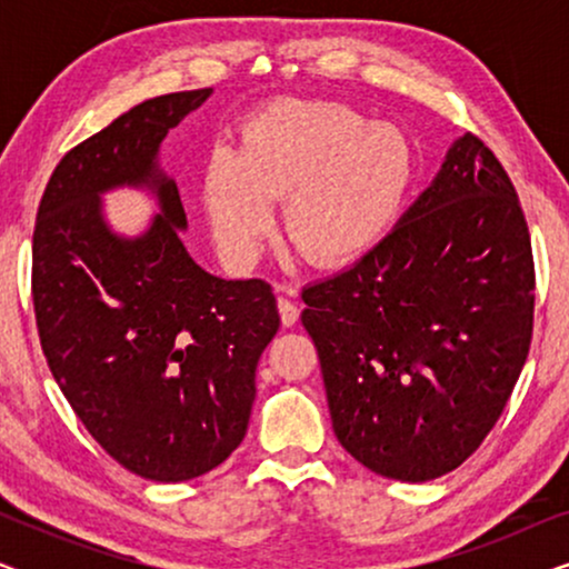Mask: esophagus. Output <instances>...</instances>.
<instances>
[{
    "instance_id": "esophagus-1",
    "label": "esophagus",
    "mask_w": 569,
    "mask_h": 569,
    "mask_svg": "<svg viewBox=\"0 0 569 569\" xmlns=\"http://www.w3.org/2000/svg\"><path fill=\"white\" fill-rule=\"evenodd\" d=\"M277 308H279V318H282L284 326H295L300 318V306L298 302H292L290 298H279L277 300Z\"/></svg>"
}]
</instances>
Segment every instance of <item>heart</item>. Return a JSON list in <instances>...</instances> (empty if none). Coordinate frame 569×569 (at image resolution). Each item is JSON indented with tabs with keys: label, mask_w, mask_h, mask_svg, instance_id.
<instances>
[{
	"label": "heart",
	"mask_w": 569,
	"mask_h": 569,
	"mask_svg": "<svg viewBox=\"0 0 569 569\" xmlns=\"http://www.w3.org/2000/svg\"><path fill=\"white\" fill-rule=\"evenodd\" d=\"M415 181V147L393 123L333 100H282L243 127L240 147H214L201 170L214 243L246 267L282 201V228L310 263L345 267L399 220Z\"/></svg>",
	"instance_id": "heart-1"
}]
</instances>
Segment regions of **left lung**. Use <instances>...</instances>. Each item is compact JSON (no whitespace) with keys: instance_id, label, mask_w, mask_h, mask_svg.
I'll use <instances>...</instances> for the list:
<instances>
[{"instance_id":"left-lung-1","label":"left lung","mask_w":569,"mask_h":569,"mask_svg":"<svg viewBox=\"0 0 569 569\" xmlns=\"http://www.w3.org/2000/svg\"><path fill=\"white\" fill-rule=\"evenodd\" d=\"M533 287L516 186L463 134L370 253L302 290L341 448L386 479L458 469L523 370Z\"/></svg>"}]
</instances>
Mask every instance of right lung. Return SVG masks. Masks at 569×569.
<instances>
[{"mask_svg":"<svg viewBox=\"0 0 569 569\" xmlns=\"http://www.w3.org/2000/svg\"><path fill=\"white\" fill-rule=\"evenodd\" d=\"M212 88L144 100L69 150L33 232V306L46 362L108 456L152 481L220 466L246 438L256 365L279 329L263 279H220L186 251L166 134ZM134 184L161 214L137 239L107 228L99 197Z\"/></svg>","mask_w":569,"mask_h":569,"instance_id":"right-lung-1","label":"right lung"}]
</instances>
